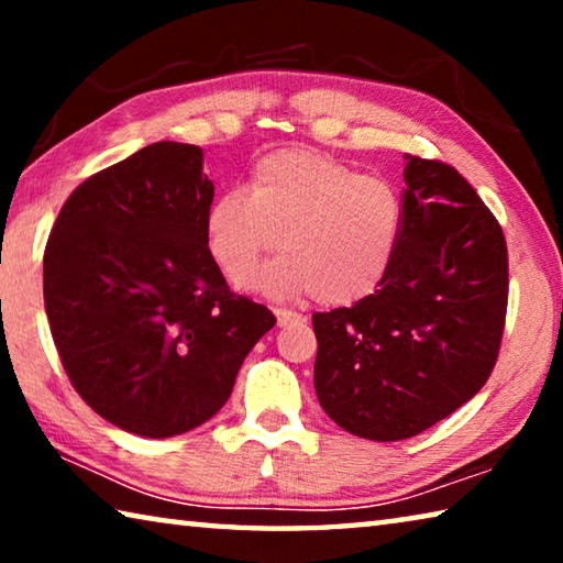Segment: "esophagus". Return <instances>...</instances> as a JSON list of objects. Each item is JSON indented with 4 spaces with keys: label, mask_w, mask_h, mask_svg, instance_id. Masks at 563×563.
Wrapping results in <instances>:
<instances>
[{
    "label": "esophagus",
    "mask_w": 563,
    "mask_h": 563,
    "mask_svg": "<svg viewBox=\"0 0 563 563\" xmlns=\"http://www.w3.org/2000/svg\"><path fill=\"white\" fill-rule=\"evenodd\" d=\"M275 318H278L280 328H290V325H298V322H305V318L298 316V312H290V310H283V308L275 310Z\"/></svg>",
    "instance_id": "obj_1"
}]
</instances>
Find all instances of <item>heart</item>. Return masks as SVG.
<instances>
[{"label":"heart","instance_id":"1","mask_svg":"<svg viewBox=\"0 0 563 563\" xmlns=\"http://www.w3.org/2000/svg\"><path fill=\"white\" fill-rule=\"evenodd\" d=\"M402 231V198L387 178L357 176L312 148H278L255 161L247 194L228 190L206 213V243L218 268L243 285L265 255L253 288L312 292L325 308L352 305L385 280Z\"/></svg>","mask_w":563,"mask_h":563}]
</instances>
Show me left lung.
<instances>
[{
  "instance_id": "obj_1",
  "label": "left lung",
  "mask_w": 563,
  "mask_h": 563,
  "mask_svg": "<svg viewBox=\"0 0 563 563\" xmlns=\"http://www.w3.org/2000/svg\"><path fill=\"white\" fill-rule=\"evenodd\" d=\"M509 263L501 225L460 170L405 154L402 231L385 280L316 312V393L342 430L409 440L479 393L497 362Z\"/></svg>"
}]
</instances>
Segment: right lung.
<instances>
[{
	"mask_svg": "<svg viewBox=\"0 0 563 563\" xmlns=\"http://www.w3.org/2000/svg\"><path fill=\"white\" fill-rule=\"evenodd\" d=\"M203 151L158 141L66 198L44 251V308L76 393L119 430H196L233 393L273 312L208 253Z\"/></svg>",
	"mask_w": 563,
	"mask_h": 563,
	"instance_id": "right-lung-1",
	"label": "right lung"
}]
</instances>
